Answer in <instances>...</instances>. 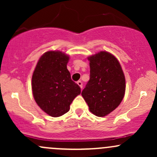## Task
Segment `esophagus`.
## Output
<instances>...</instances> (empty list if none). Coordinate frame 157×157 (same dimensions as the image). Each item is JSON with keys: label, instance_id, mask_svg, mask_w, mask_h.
<instances>
[{"label": "esophagus", "instance_id": "34e87169", "mask_svg": "<svg viewBox=\"0 0 157 157\" xmlns=\"http://www.w3.org/2000/svg\"><path fill=\"white\" fill-rule=\"evenodd\" d=\"M77 85H78L79 86H80V89H82V82H81V81H77Z\"/></svg>", "mask_w": 157, "mask_h": 157}]
</instances>
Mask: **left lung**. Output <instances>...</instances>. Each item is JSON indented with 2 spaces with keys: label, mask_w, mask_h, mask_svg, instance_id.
Instances as JSON below:
<instances>
[{
  "label": "left lung",
  "mask_w": 157,
  "mask_h": 157,
  "mask_svg": "<svg viewBox=\"0 0 157 157\" xmlns=\"http://www.w3.org/2000/svg\"><path fill=\"white\" fill-rule=\"evenodd\" d=\"M90 79L82 96L91 113L105 117L118 107L125 91V79L117 59L107 52L90 56Z\"/></svg>",
  "instance_id": "8db88e82"
}]
</instances>
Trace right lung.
<instances>
[{"instance_id": "1", "label": "right lung", "mask_w": 157, "mask_h": 157, "mask_svg": "<svg viewBox=\"0 0 157 157\" xmlns=\"http://www.w3.org/2000/svg\"><path fill=\"white\" fill-rule=\"evenodd\" d=\"M69 57L59 51H49L40 57L32 78L35 102L53 117L67 113L74 99L81 92L67 69Z\"/></svg>"}]
</instances>
